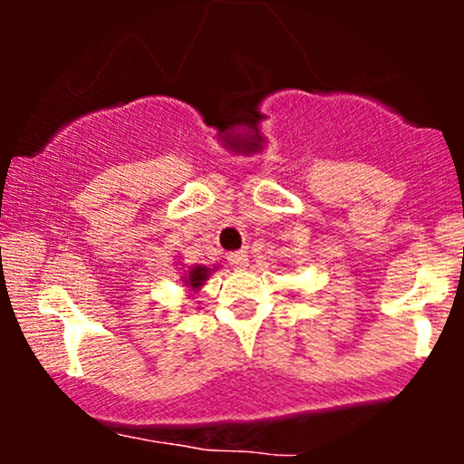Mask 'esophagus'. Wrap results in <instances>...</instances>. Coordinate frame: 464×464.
<instances>
[{
	"instance_id": "esophagus-1",
	"label": "esophagus",
	"mask_w": 464,
	"mask_h": 464,
	"mask_svg": "<svg viewBox=\"0 0 464 464\" xmlns=\"http://www.w3.org/2000/svg\"><path fill=\"white\" fill-rule=\"evenodd\" d=\"M227 259L233 268H244L248 264L246 250H231V253H227Z\"/></svg>"
}]
</instances>
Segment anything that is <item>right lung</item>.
Masks as SVG:
<instances>
[{"label":"right lung","mask_w":464,"mask_h":464,"mask_svg":"<svg viewBox=\"0 0 464 464\" xmlns=\"http://www.w3.org/2000/svg\"><path fill=\"white\" fill-rule=\"evenodd\" d=\"M207 275H209V268H194V270H189L188 284L191 287H200L202 281L207 279Z\"/></svg>","instance_id":"right-lung-1"}]
</instances>
